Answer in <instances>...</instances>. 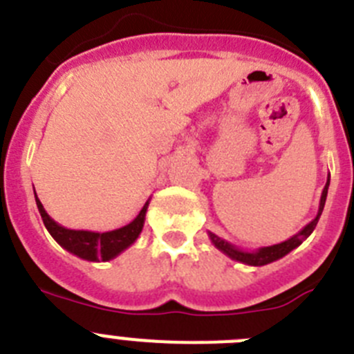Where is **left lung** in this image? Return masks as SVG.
<instances>
[{
  "label": "left lung",
  "mask_w": 354,
  "mask_h": 354,
  "mask_svg": "<svg viewBox=\"0 0 354 354\" xmlns=\"http://www.w3.org/2000/svg\"><path fill=\"white\" fill-rule=\"evenodd\" d=\"M328 186H330V175H328V179H326L325 189H323V193H321L319 209H317L316 217H314V219L309 223V225L304 226V228L300 230V232H298L297 235L290 236L288 241L281 242V244L268 245V248H259V249H256V251H242V249L235 248V245L230 244V242L223 241L221 236H217L216 233L209 232L210 242H212V244L216 245V248L219 249V251L225 252L226 256H230V258H232V259H235V261H241V263H244V265H251V267H263V265L272 263V261H277V259H281V258H283V256H286L288 252L293 251L295 248H298V245L302 244V242L306 241L307 236H309L310 233L314 232V228H316L317 221H319L321 212H323V207H325L326 194H328Z\"/></svg>",
  "instance_id": "left-lung-1"
}]
</instances>
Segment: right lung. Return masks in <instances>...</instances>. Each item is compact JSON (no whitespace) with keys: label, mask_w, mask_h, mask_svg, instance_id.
<instances>
[{"label":"right lung","mask_w":354,"mask_h":354,"mask_svg":"<svg viewBox=\"0 0 354 354\" xmlns=\"http://www.w3.org/2000/svg\"><path fill=\"white\" fill-rule=\"evenodd\" d=\"M35 200H37V207L40 210V216L44 219L45 228L52 235V239L57 242L63 249H66L71 254L79 256V258L87 259V261H109L115 256L121 254L124 249H128L133 242L137 241L138 235L142 233L145 223V212H147L149 200L138 216L133 219L129 225L122 226V228L112 230V232H87V230H70L64 226L57 225L54 219L47 214L44 209L41 202L38 200L37 193H35Z\"/></svg>","instance_id":"1"}]
</instances>
